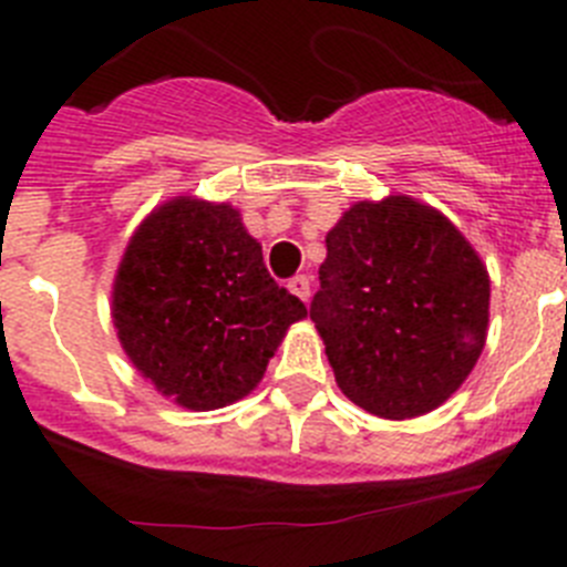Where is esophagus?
<instances>
[{"label":"esophagus","instance_id":"1","mask_svg":"<svg viewBox=\"0 0 567 567\" xmlns=\"http://www.w3.org/2000/svg\"><path fill=\"white\" fill-rule=\"evenodd\" d=\"M287 287H289V292L298 295L300 300H309V295H311V280H309V275H295V278L289 280Z\"/></svg>","mask_w":567,"mask_h":567}]
</instances>
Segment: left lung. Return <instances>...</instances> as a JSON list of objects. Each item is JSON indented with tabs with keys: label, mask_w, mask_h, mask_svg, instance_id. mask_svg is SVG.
I'll use <instances>...</instances> for the list:
<instances>
[{
	"label": "left lung",
	"mask_w": 567,
	"mask_h": 567,
	"mask_svg": "<svg viewBox=\"0 0 567 567\" xmlns=\"http://www.w3.org/2000/svg\"><path fill=\"white\" fill-rule=\"evenodd\" d=\"M309 318L337 385L382 419L453 396L484 351L489 275L439 210L408 196L360 202L326 236Z\"/></svg>",
	"instance_id": "left-lung-1"
}]
</instances>
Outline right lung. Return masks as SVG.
<instances>
[{"label":"right lung","mask_w":567,"mask_h":567,"mask_svg":"<svg viewBox=\"0 0 567 567\" xmlns=\"http://www.w3.org/2000/svg\"><path fill=\"white\" fill-rule=\"evenodd\" d=\"M112 315L128 360L157 391L216 410L258 385L306 306L275 284L230 205L174 199L128 241Z\"/></svg>","instance_id":"obj_1"}]
</instances>
